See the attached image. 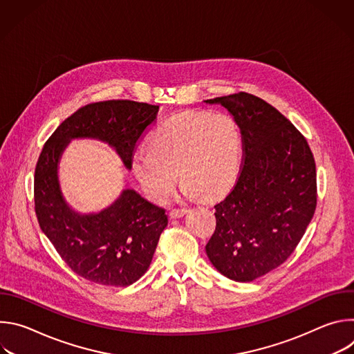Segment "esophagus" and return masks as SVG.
Returning a JSON list of instances; mask_svg holds the SVG:
<instances>
[{
    "mask_svg": "<svg viewBox=\"0 0 354 354\" xmlns=\"http://www.w3.org/2000/svg\"><path fill=\"white\" fill-rule=\"evenodd\" d=\"M189 210L186 209V207H180V209H172L171 212H169V217L171 218H180V217H183L186 213H187Z\"/></svg>",
    "mask_w": 354,
    "mask_h": 354,
    "instance_id": "1",
    "label": "esophagus"
}]
</instances>
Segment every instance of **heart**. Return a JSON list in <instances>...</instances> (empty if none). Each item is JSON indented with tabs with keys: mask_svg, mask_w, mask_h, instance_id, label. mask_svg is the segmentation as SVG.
<instances>
[{
	"mask_svg": "<svg viewBox=\"0 0 354 354\" xmlns=\"http://www.w3.org/2000/svg\"><path fill=\"white\" fill-rule=\"evenodd\" d=\"M241 134L235 120L221 112H180L168 118L148 140V151L131 158V171L149 200L160 203L175 187L207 198L225 193L236 179ZM178 174H176V171Z\"/></svg>",
	"mask_w": 354,
	"mask_h": 354,
	"instance_id": "b5f03b06",
	"label": "heart"
}]
</instances>
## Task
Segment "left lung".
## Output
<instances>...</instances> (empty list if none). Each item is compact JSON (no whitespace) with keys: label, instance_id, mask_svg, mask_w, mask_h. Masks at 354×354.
Listing matches in <instances>:
<instances>
[{"label":"left lung","instance_id":"8db88e82","mask_svg":"<svg viewBox=\"0 0 354 354\" xmlns=\"http://www.w3.org/2000/svg\"><path fill=\"white\" fill-rule=\"evenodd\" d=\"M206 102L227 108L242 137L241 169L214 206L216 230L206 254L225 277L252 281L291 257L314 217V154L298 129L255 95L238 92Z\"/></svg>","mask_w":354,"mask_h":354}]
</instances>
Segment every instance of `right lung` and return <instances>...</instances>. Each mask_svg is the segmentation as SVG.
Instances as JSON below:
<instances>
[{
	"instance_id": "right-lung-1",
	"label": "right lung",
	"mask_w": 354,
	"mask_h": 354,
	"mask_svg": "<svg viewBox=\"0 0 354 354\" xmlns=\"http://www.w3.org/2000/svg\"><path fill=\"white\" fill-rule=\"evenodd\" d=\"M158 109L127 99L81 106L47 138L37 158L33 197L40 230L74 273L96 284L127 287L137 281L153 261L168 217L130 189L97 214L74 213L59 187V158L70 138L93 137L115 147L130 169L137 144L156 123Z\"/></svg>"
}]
</instances>
